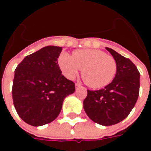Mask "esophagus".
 Returning <instances> with one entry per match:
<instances>
[{
    "mask_svg": "<svg viewBox=\"0 0 151 151\" xmlns=\"http://www.w3.org/2000/svg\"><path fill=\"white\" fill-rule=\"evenodd\" d=\"M81 86H81V84H79V83H76V84H75V89H76V90H77V89L80 88Z\"/></svg>",
    "mask_w": 151,
    "mask_h": 151,
    "instance_id": "34e87169",
    "label": "esophagus"
}]
</instances>
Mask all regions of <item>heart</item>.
Returning a JSON list of instances; mask_svg holds the SVG:
<instances>
[{
    "label": "heart",
    "instance_id": "heart-1",
    "mask_svg": "<svg viewBox=\"0 0 151 151\" xmlns=\"http://www.w3.org/2000/svg\"><path fill=\"white\" fill-rule=\"evenodd\" d=\"M58 63L63 74L69 79L74 78L82 69V78L94 89L103 88L111 83L117 70L116 60L97 49L76 50L73 56L64 52Z\"/></svg>",
    "mask_w": 151,
    "mask_h": 151
}]
</instances>
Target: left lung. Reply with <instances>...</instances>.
Returning <instances> with one entry per match:
<instances>
[{"label": "left lung", "mask_w": 151, "mask_h": 151, "mask_svg": "<svg viewBox=\"0 0 151 151\" xmlns=\"http://www.w3.org/2000/svg\"><path fill=\"white\" fill-rule=\"evenodd\" d=\"M117 65L112 82L99 91L87 90L83 108L95 123L109 126L124 120L135 106L139 95L140 73L129 59L106 47Z\"/></svg>", "instance_id": "left-lung-1"}]
</instances>
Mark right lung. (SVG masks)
<instances>
[{"label": "right lung", "mask_w": 151, "mask_h": 151, "mask_svg": "<svg viewBox=\"0 0 151 151\" xmlns=\"http://www.w3.org/2000/svg\"><path fill=\"white\" fill-rule=\"evenodd\" d=\"M61 51V47H44L26 56L15 69L14 105L20 118L30 125L53 121L64 99L75 91V84L62 75L58 65Z\"/></svg>", "instance_id": "obj_1"}]
</instances>
